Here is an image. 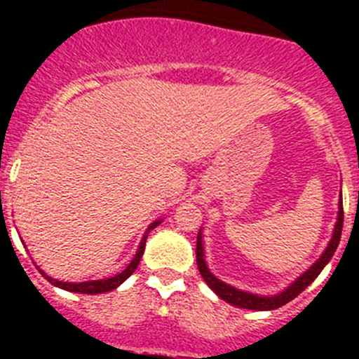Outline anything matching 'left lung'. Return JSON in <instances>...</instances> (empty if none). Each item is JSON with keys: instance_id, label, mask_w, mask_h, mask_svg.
<instances>
[{"instance_id": "left-lung-1", "label": "left lung", "mask_w": 359, "mask_h": 359, "mask_svg": "<svg viewBox=\"0 0 359 359\" xmlns=\"http://www.w3.org/2000/svg\"><path fill=\"white\" fill-rule=\"evenodd\" d=\"M341 228H344V201H341V190H340L338 215H336L334 230H332V236L331 239H329L327 246H325L322 255L318 257V261L313 262V264H311L309 268L300 275V277L294 278L290 286L284 287L280 293H275V294L250 293V291H243L239 290V287L230 286V284H226V282H223L221 278L215 277V275L210 271V268H208L207 259H205V243H203L201 230H199L198 244H196V261H198V269H199V273H201L203 280L208 284V287H210L219 298H223L224 302L231 304V306H236V307H243V309L273 311L277 309V307L286 306L287 302H291L294 297H298V294L302 293V291L309 286L311 282L315 280V278L322 273V269L329 264V261H331L332 255H334L336 248H338V244H340Z\"/></svg>"}]
</instances>
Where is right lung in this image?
Wrapping results in <instances>:
<instances>
[{"mask_svg":"<svg viewBox=\"0 0 359 359\" xmlns=\"http://www.w3.org/2000/svg\"><path fill=\"white\" fill-rule=\"evenodd\" d=\"M163 219H158V221H154V223L149 224V228L145 230L144 237H142L140 244H138V250H136L135 257L131 259V262L128 264V268L123 269V271H120L118 275H115V277H109V278H98V280H86V282H62V280H57V278H52L50 275H46L43 271V269H39V266H37V269L41 271V275H43L46 280L50 282V284H53L55 287H61V290L65 291H69V293H84V294H98V293H107V291L111 290H116V287L122 284V282L128 280L129 277H131L133 273H135V269L138 268V264H140V259L142 255H144V250H145V241H147V236L149 231L154 230V228L158 226V224L161 223Z\"/></svg>","mask_w":359,"mask_h":359,"instance_id":"1","label":"right lung"}]
</instances>
